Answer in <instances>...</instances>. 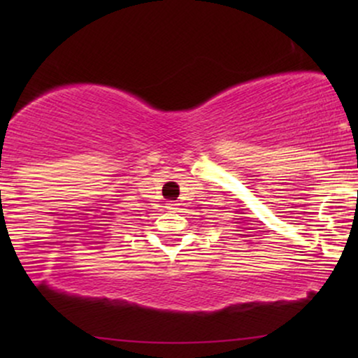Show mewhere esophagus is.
I'll use <instances>...</instances> for the list:
<instances>
[{
    "instance_id": "1",
    "label": "esophagus",
    "mask_w": 358,
    "mask_h": 358,
    "mask_svg": "<svg viewBox=\"0 0 358 358\" xmlns=\"http://www.w3.org/2000/svg\"><path fill=\"white\" fill-rule=\"evenodd\" d=\"M165 208H166L168 212H173V213H175L176 210H178V203L170 202V203H166V207H165Z\"/></svg>"
}]
</instances>
